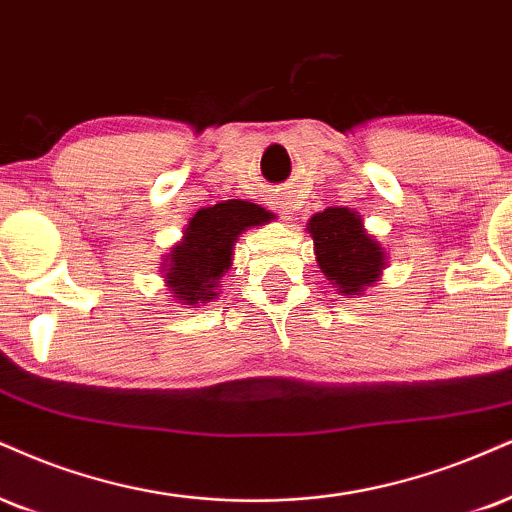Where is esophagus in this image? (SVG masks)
<instances>
[{"label": "esophagus", "mask_w": 512, "mask_h": 512, "mask_svg": "<svg viewBox=\"0 0 512 512\" xmlns=\"http://www.w3.org/2000/svg\"><path fill=\"white\" fill-rule=\"evenodd\" d=\"M276 209H279V217L286 221V224H291L295 219V209H298V205H295V200H291V197H281V200L276 202Z\"/></svg>", "instance_id": "34e87169"}]
</instances>
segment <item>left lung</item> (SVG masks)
Wrapping results in <instances>:
<instances>
[{
  "label": "left lung",
  "instance_id": "obj_1",
  "mask_svg": "<svg viewBox=\"0 0 512 512\" xmlns=\"http://www.w3.org/2000/svg\"><path fill=\"white\" fill-rule=\"evenodd\" d=\"M307 233L315 240V260L338 295H362L386 269V250L367 233L360 212L329 207L312 214Z\"/></svg>",
  "mask_w": 512,
  "mask_h": 512
}]
</instances>
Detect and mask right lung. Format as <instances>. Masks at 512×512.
Here are the masks:
<instances>
[{
  "label": "right lung",
  "instance_id": "1",
  "mask_svg": "<svg viewBox=\"0 0 512 512\" xmlns=\"http://www.w3.org/2000/svg\"><path fill=\"white\" fill-rule=\"evenodd\" d=\"M274 214L248 200L202 207L178 243L162 257L164 286L176 305L200 307L219 298L221 276L231 269L233 245L243 231L264 226Z\"/></svg>",
  "mask_w": 512,
  "mask_h": 512
}]
</instances>
